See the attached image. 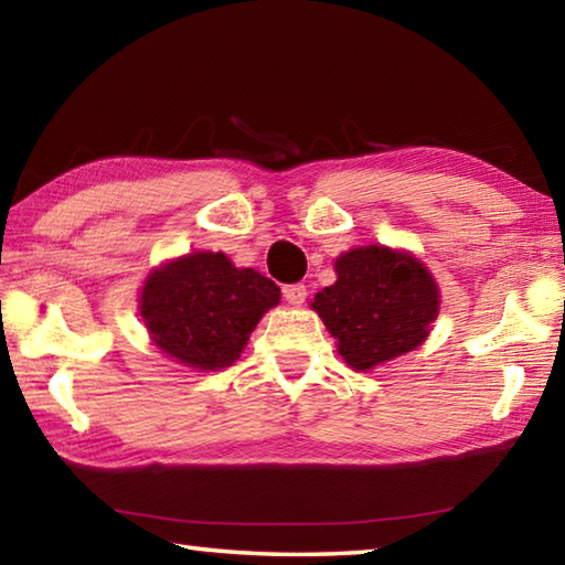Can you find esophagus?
Returning <instances> with one entry per match:
<instances>
[{"label":"esophagus","instance_id":"34e87169","mask_svg":"<svg viewBox=\"0 0 565 565\" xmlns=\"http://www.w3.org/2000/svg\"><path fill=\"white\" fill-rule=\"evenodd\" d=\"M306 296H309V291H306L303 284H291V286H284V299L289 301L291 306H301L306 301Z\"/></svg>","mask_w":565,"mask_h":565}]
</instances>
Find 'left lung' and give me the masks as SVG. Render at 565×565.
Segmentation results:
<instances>
[{
    "mask_svg": "<svg viewBox=\"0 0 565 565\" xmlns=\"http://www.w3.org/2000/svg\"><path fill=\"white\" fill-rule=\"evenodd\" d=\"M337 281L313 296L311 309L337 339L353 371H371L420 347L441 309V291L406 248L356 246L333 262Z\"/></svg>",
    "mask_w": 565,
    "mask_h": 565,
    "instance_id": "left-lung-1",
    "label": "left lung"
}]
</instances>
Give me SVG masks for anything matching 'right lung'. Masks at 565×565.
Returning <instances> with one entry per match:
<instances>
[{"label": "right lung", "instance_id": "add662e5", "mask_svg": "<svg viewBox=\"0 0 565 565\" xmlns=\"http://www.w3.org/2000/svg\"><path fill=\"white\" fill-rule=\"evenodd\" d=\"M279 299V286L238 269L224 252H191L147 274L139 313L161 353L194 371H218L242 356Z\"/></svg>", "mask_w": 565, "mask_h": 565}]
</instances>
